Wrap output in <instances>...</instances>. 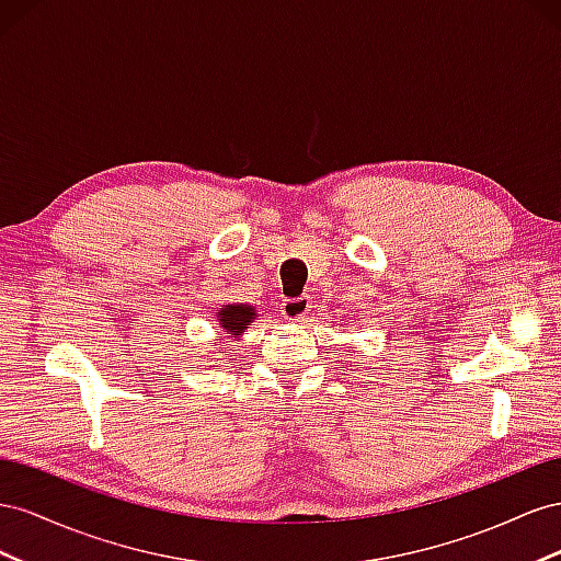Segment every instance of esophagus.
<instances>
[{"label": "esophagus", "mask_w": 561, "mask_h": 561, "mask_svg": "<svg viewBox=\"0 0 561 561\" xmlns=\"http://www.w3.org/2000/svg\"><path fill=\"white\" fill-rule=\"evenodd\" d=\"M310 308H312V300L308 296L286 298L282 302V314L286 319H291V322H300V319H306L310 314Z\"/></svg>", "instance_id": "obj_1"}]
</instances>
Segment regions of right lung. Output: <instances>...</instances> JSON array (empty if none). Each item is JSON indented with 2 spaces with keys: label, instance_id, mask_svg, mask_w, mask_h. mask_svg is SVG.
<instances>
[{
  "label": "right lung",
  "instance_id": "add662e5",
  "mask_svg": "<svg viewBox=\"0 0 561 561\" xmlns=\"http://www.w3.org/2000/svg\"><path fill=\"white\" fill-rule=\"evenodd\" d=\"M255 319H259L255 306H249V302H226V306H220L216 312V322L220 329L216 339L239 341Z\"/></svg>",
  "mask_w": 561,
  "mask_h": 561
}]
</instances>
